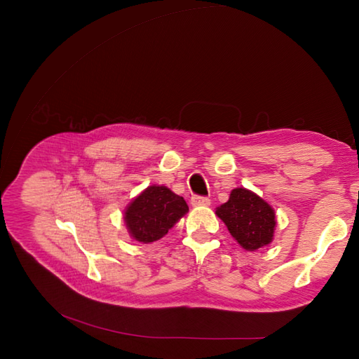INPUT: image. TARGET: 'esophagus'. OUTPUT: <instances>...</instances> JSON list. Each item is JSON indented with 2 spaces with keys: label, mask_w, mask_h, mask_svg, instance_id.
<instances>
[{
  "label": "esophagus",
  "mask_w": 359,
  "mask_h": 359,
  "mask_svg": "<svg viewBox=\"0 0 359 359\" xmlns=\"http://www.w3.org/2000/svg\"><path fill=\"white\" fill-rule=\"evenodd\" d=\"M191 203L194 206H208L211 203L210 198H205V196H199V195H194L191 198Z\"/></svg>",
  "instance_id": "esophagus-1"
}]
</instances>
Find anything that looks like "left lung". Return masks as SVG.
<instances>
[{"instance_id":"1","label":"left lung","mask_w":359,"mask_h":359,"mask_svg":"<svg viewBox=\"0 0 359 359\" xmlns=\"http://www.w3.org/2000/svg\"><path fill=\"white\" fill-rule=\"evenodd\" d=\"M215 214L240 246L249 252L268 246L273 238L276 225L273 208L244 187L233 189L230 199L218 206Z\"/></svg>"}]
</instances>
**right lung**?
Returning a JSON list of instances; mask_svg holds the SVG:
<instances>
[{
    "instance_id": "obj_1",
    "label": "right lung",
    "mask_w": 359,
    "mask_h": 359,
    "mask_svg": "<svg viewBox=\"0 0 359 359\" xmlns=\"http://www.w3.org/2000/svg\"><path fill=\"white\" fill-rule=\"evenodd\" d=\"M187 211L189 206L182 196L153 184L126 206L123 219L130 237L148 244L164 237Z\"/></svg>"
}]
</instances>
